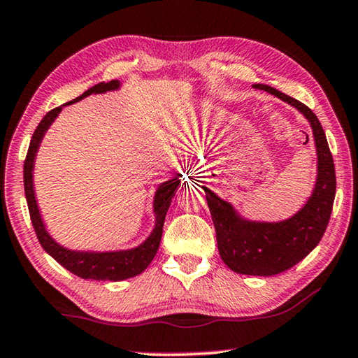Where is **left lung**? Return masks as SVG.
I'll list each match as a JSON object with an SVG mask.
<instances>
[{
	"label": "left lung",
	"mask_w": 358,
	"mask_h": 358,
	"mask_svg": "<svg viewBox=\"0 0 358 358\" xmlns=\"http://www.w3.org/2000/svg\"><path fill=\"white\" fill-rule=\"evenodd\" d=\"M252 88L264 90L287 102L310 123L317 155L316 185L311 196L290 217L270 222L248 220L235 210L232 203L216 196L210 187H202L207 196L216 230L217 250L224 264L240 275L273 276L299 264L322 238L335 201V164L325 132L311 108L268 85L254 83Z\"/></svg>",
	"instance_id": "8db88e82"
}]
</instances>
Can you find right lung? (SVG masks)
<instances>
[{
  "instance_id": "obj_1",
  "label": "right lung",
  "mask_w": 358,
  "mask_h": 358,
  "mask_svg": "<svg viewBox=\"0 0 358 358\" xmlns=\"http://www.w3.org/2000/svg\"><path fill=\"white\" fill-rule=\"evenodd\" d=\"M121 83L120 80H110V82H101L94 87L88 88L82 96H78L74 101L66 102V104L59 106L53 110L48 112L41 123L36 128L34 134L29 142L28 155L25 159V166H23V183H25V196L29 210V216H31L33 227L38 235V240L41 246L44 248L47 254L57 260L59 265H63L66 270L71 273L77 275L83 280H96V281H123L129 280L141 275L142 271L147 268L151 260L155 259L157 248L161 243L162 237V227H164V220L167 215V210L171 207L172 199L177 192L180 186V175L172 177L171 180L164 181L156 187L155 199H153V213H155V226L150 235L145 238L141 245L131 248V250H117V251H78L71 250L59 245L58 241L48 234L47 226L41 216V210L38 205V199H36L34 192V161L36 155H38L42 138H44L45 132L57 120L59 112L63 107L76 104V102L82 101L90 94H102L107 92H117L120 90Z\"/></svg>"
}]
</instances>
